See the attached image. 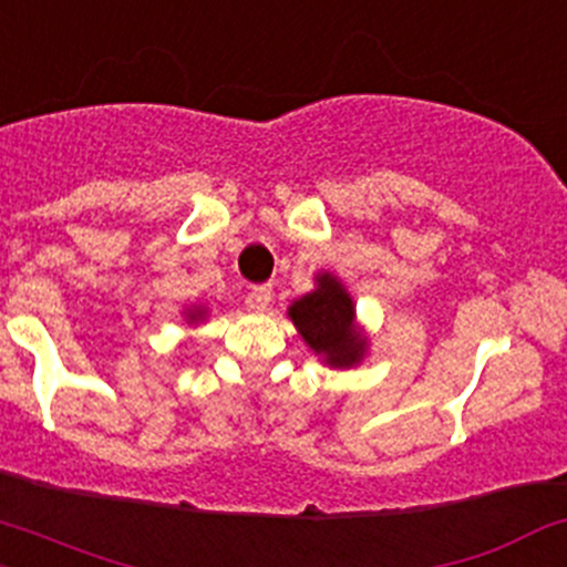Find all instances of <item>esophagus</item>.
Wrapping results in <instances>:
<instances>
[{"label": "esophagus", "instance_id": "1", "mask_svg": "<svg viewBox=\"0 0 567 567\" xmlns=\"http://www.w3.org/2000/svg\"><path fill=\"white\" fill-rule=\"evenodd\" d=\"M268 303H271V288L268 285H255L247 293V307L255 309V312H266Z\"/></svg>", "mask_w": 567, "mask_h": 567}]
</instances>
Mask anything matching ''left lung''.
Here are the masks:
<instances>
[{
	"instance_id": "1",
	"label": "left lung",
	"mask_w": 567,
	"mask_h": 567,
	"mask_svg": "<svg viewBox=\"0 0 567 567\" xmlns=\"http://www.w3.org/2000/svg\"><path fill=\"white\" fill-rule=\"evenodd\" d=\"M290 320L331 367H350L363 355V339L353 329V301L331 274H323L318 290L290 307Z\"/></svg>"
}]
</instances>
